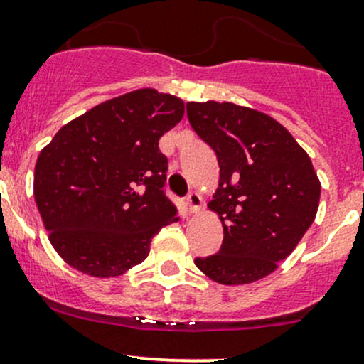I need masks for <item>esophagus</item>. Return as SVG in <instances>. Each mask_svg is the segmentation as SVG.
I'll use <instances>...</instances> for the list:
<instances>
[{"instance_id": "obj_1", "label": "esophagus", "mask_w": 364, "mask_h": 364, "mask_svg": "<svg viewBox=\"0 0 364 364\" xmlns=\"http://www.w3.org/2000/svg\"><path fill=\"white\" fill-rule=\"evenodd\" d=\"M186 201H187V206H189L191 212H199V210H201L203 199H201V196H199L198 193H189V194H187Z\"/></svg>"}]
</instances>
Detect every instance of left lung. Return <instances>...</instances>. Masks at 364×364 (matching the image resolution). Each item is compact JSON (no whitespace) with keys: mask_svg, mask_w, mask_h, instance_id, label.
Listing matches in <instances>:
<instances>
[{"mask_svg":"<svg viewBox=\"0 0 364 364\" xmlns=\"http://www.w3.org/2000/svg\"><path fill=\"white\" fill-rule=\"evenodd\" d=\"M187 119L212 147L220 181L210 210L224 225L215 255L194 264L222 284L262 279L295 250L321 194L311 158L264 112L230 102H187Z\"/></svg>","mask_w":364,"mask_h":364,"instance_id":"obj_1","label":"left lung"}]
</instances>
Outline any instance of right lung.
<instances>
[{
    "instance_id": "obj_1",
    "label": "right lung",
    "mask_w": 364,
    "mask_h": 364,
    "mask_svg": "<svg viewBox=\"0 0 364 364\" xmlns=\"http://www.w3.org/2000/svg\"><path fill=\"white\" fill-rule=\"evenodd\" d=\"M183 116L178 97L136 90L95 105L57 132L34 168V199L50 243L88 276L123 274L177 222L165 193L159 139Z\"/></svg>"
}]
</instances>
